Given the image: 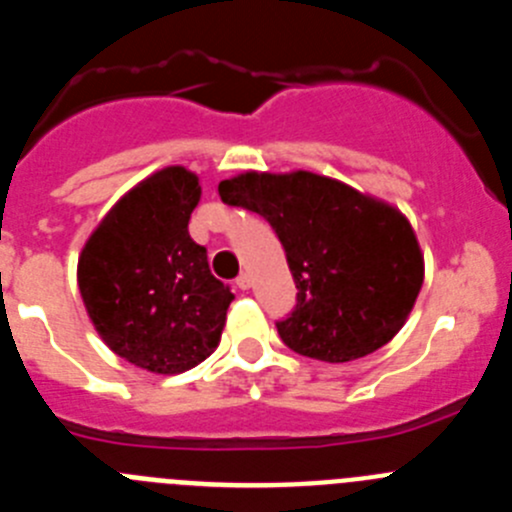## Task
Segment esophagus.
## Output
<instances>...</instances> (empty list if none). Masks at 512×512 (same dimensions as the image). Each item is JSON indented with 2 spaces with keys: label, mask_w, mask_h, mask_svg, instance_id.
Masks as SVG:
<instances>
[{
  "label": "esophagus",
  "mask_w": 512,
  "mask_h": 512,
  "mask_svg": "<svg viewBox=\"0 0 512 512\" xmlns=\"http://www.w3.org/2000/svg\"><path fill=\"white\" fill-rule=\"evenodd\" d=\"M235 287L243 289V292H246V289H251V274H246V271H243L241 277L235 279Z\"/></svg>",
  "instance_id": "obj_1"
}]
</instances>
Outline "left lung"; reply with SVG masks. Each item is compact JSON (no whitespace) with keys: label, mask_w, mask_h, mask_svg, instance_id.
Returning <instances> with one entry per match:
<instances>
[{"label":"left lung","mask_w":512,"mask_h":512,"mask_svg":"<svg viewBox=\"0 0 512 512\" xmlns=\"http://www.w3.org/2000/svg\"><path fill=\"white\" fill-rule=\"evenodd\" d=\"M217 192L225 205L259 212L282 241L297 305L277 330L292 351L343 364L405 325L423 287V253L400 210L310 171H246Z\"/></svg>","instance_id":"obj_1"}]
</instances>
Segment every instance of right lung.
Returning <instances> with one entry per match:
<instances>
[{
	"instance_id": "1",
	"label": "right lung",
	"mask_w": 512,
	"mask_h": 512,
	"mask_svg": "<svg viewBox=\"0 0 512 512\" xmlns=\"http://www.w3.org/2000/svg\"><path fill=\"white\" fill-rule=\"evenodd\" d=\"M200 179L166 166L130 189L89 235L79 292L102 341L153 374H182L220 343L228 284L212 277L207 248L189 238Z\"/></svg>"
}]
</instances>
